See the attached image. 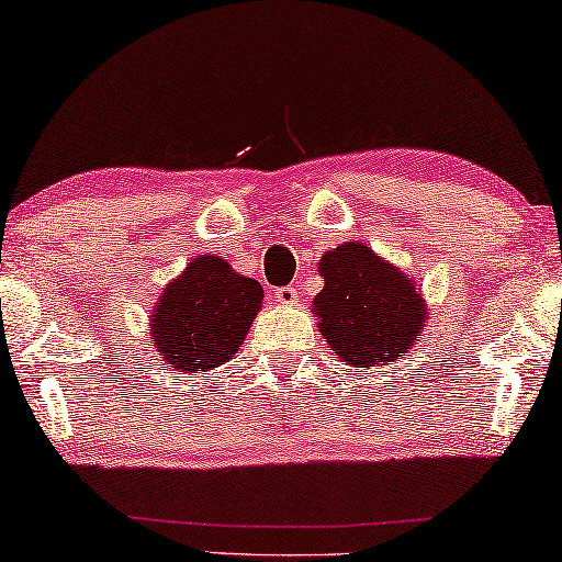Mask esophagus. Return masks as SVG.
Returning a JSON list of instances; mask_svg holds the SVG:
<instances>
[{
	"label": "esophagus",
	"instance_id": "obj_1",
	"mask_svg": "<svg viewBox=\"0 0 562 562\" xmlns=\"http://www.w3.org/2000/svg\"><path fill=\"white\" fill-rule=\"evenodd\" d=\"M274 300H278L280 305H284V307H290V305H297V300H300V295H297V290L295 288H278L274 290Z\"/></svg>",
	"mask_w": 562,
	"mask_h": 562
}]
</instances>
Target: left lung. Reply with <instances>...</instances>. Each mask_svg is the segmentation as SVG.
I'll use <instances>...</instances> for the list:
<instances>
[{
	"instance_id": "obj_1",
	"label": "left lung",
	"mask_w": 562,
	"mask_h": 562,
	"mask_svg": "<svg viewBox=\"0 0 562 562\" xmlns=\"http://www.w3.org/2000/svg\"><path fill=\"white\" fill-rule=\"evenodd\" d=\"M317 272L325 284L313 315L325 342L348 366H391L416 346L426 325L424 297L389 259L363 241H346L321 257Z\"/></svg>"
}]
</instances>
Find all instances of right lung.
<instances>
[{
  "label": "right lung",
  "instance_id": "1",
  "mask_svg": "<svg viewBox=\"0 0 562 562\" xmlns=\"http://www.w3.org/2000/svg\"><path fill=\"white\" fill-rule=\"evenodd\" d=\"M262 297V284L234 272L227 259H191L150 313V340L164 368L199 373L227 363L245 342Z\"/></svg>",
  "mask_w": 562,
  "mask_h": 562
}]
</instances>
